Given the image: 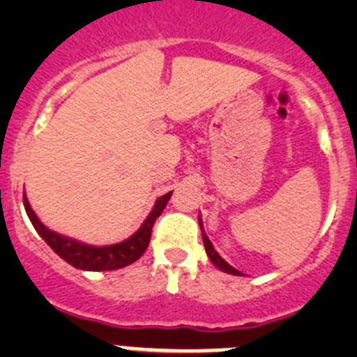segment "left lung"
I'll use <instances>...</instances> for the list:
<instances>
[{
	"label": "left lung",
	"mask_w": 357,
	"mask_h": 357,
	"mask_svg": "<svg viewBox=\"0 0 357 357\" xmlns=\"http://www.w3.org/2000/svg\"><path fill=\"white\" fill-rule=\"evenodd\" d=\"M199 222H200V229H202V240H204L205 252H207V255H208V259H211V262H212V264H214L215 268H218V269H221V271L228 273V275L243 276L242 273L238 271V269H235V268H233V266H229L228 262H226L225 259H222L221 255H219L218 252L214 250V247H212L211 240H208V238H207V235H205V231H204V226H202V219H200V218H199Z\"/></svg>",
	"instance_id": "obj_1"
}]
</instances>
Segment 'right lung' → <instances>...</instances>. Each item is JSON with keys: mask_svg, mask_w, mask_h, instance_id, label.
I'll use <instances>...</instances> for the list:
<instances>
[{"mask_svg": "<svg viewBox=\"0 0 357 357\" xmlns=\"http://www.w3.org/2000/svg\"><path fill=\"white\" fill-rule=\"evenodd\" d=\"M171 195L172 192H169L165 193V195H162L160 199H157L152 212H150L149 218L145 219L142 228H139L135 235H131L128 240H124V242L105 247L86 245V243L77 242V240H72L68 238V236L59 235V233L48 229L41 221H39L36 212L32 211L31 205H29V200L25 195L24 207L29 219H31L32 226H34L36 231L39 233V236H41V238L45 240V242L48 243L63 261L68 262V264L74 266V268L77 269H82V271H114V269L132 264V262L138 261V259L142 257L143 252L146 250V247H149L150 243L153 222H155V219L162 214V211H164L165 205H167Z\"/></svg>", "mask_w": 357, "mask_h": 357, "instance_id": "obj_1", "label": "right lung"}]
</instances>
